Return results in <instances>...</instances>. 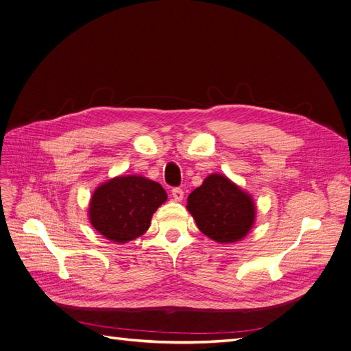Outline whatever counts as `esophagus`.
Instances as JSON below:
<instances>
[{
    "instance_id": "1",
    "label": "esophagus",
    "mask_w": 351,
    "mask_h": 351,
    "mask_svg": "<svg viewBox=\"0 0 351 351\" xmlns=\"http://www.w3.org/2000/svg\"><path fill=\"white\" fill-rule=\"evenodd\" d=\"M172 197L176 202H180L182 199H184V191H182L180 188H173L172 189Z\"/></svg>"
}]
</instances>
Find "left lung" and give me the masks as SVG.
Returning a JSON list of instances; mask_svg holds the SVG:
<instances>
[{
  "mask_svg": "<svg viewBox=\"0 0 351 351\" xmlns=\"http://www.w3.org/2000/svg\"><path fill=\"white\" fill-rule=\"evenodd\" d=\"M188 210L196 226L219 243L245 238L256 218L254 197L221 173H210L188 196Z\"/></svg>",
  "mask_w": 351,
  "mask_h": 351,
  "instance_id": "left-lung-1",
  "label": "left lung"
}]
</instances>
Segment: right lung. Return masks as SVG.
Wrapping results in <instances>:
<instances>
[{
	"mask_svg": "<svg viewBox=\"0 0 351 351\" xmlns=\"http://www.w3.org/2000/svg\"><path fill=\"white\" fill-rule=\"evenodd\" d=\"M167 199L160 184L141 175L114 176L100 184L88 204V221L113 243L143 235L156 209Z\"/></svg>",
	"mask_w": 351,
	"mask_h": 351,
	"instance_id": "right-lung-1",
	"label": "right lung"
}]
</instances>
